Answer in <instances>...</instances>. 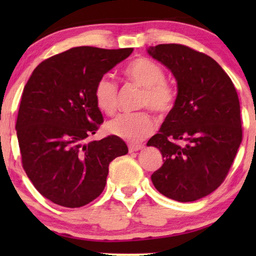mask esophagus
<instances>
[{
    "instance_id": "34e87169",
    "label": "esophagus",
    "mask_w": 256,
    "mask_h": 256,
    "mask_svg": "<svg viewBox=\"0 0 256 256\" xmlns=\"http://www.w3.org/2000/svg\"><path fill=\"white\" fill-rule=\"evenodd\" d=\"M129 152H138V150H141L144 148V146L143 144H129Z\"/></svg>"
}]
</instances>
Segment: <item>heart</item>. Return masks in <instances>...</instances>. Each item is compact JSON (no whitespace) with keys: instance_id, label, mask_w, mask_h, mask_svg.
<instances>
[{"instance_id":"heart-1","label":"heart","mask_w":256,"mask_h":256,"mask_svg":"<svg viewBox=\"0 0 256 256\" xmlns=\"http://www.w3.org/2000/svg\"><path fill=\"white\" fill-rule=\"evenodd\" d=\"M129 80L143 87L140 106L150 107L152 110L164 115L172 110L176 93L174 87L166 82V72L162 66L148 58L141 57L129 62L124 70ZM94 99L100 110L112 114L116 110L118 85L110 76H104L94 87ZM155 122L148 112L122 113L106 124L110 134L126 141L138 142L154 130Z\"/></svg>"}]
</instances>
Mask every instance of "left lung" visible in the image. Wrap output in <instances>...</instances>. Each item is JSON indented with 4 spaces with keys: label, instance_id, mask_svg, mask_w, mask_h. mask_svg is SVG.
<instances>
[{
    "label": "left lung",
    "instance_id": "1",
    "mask_svg": "<svg viewBox=\"0 0 256 256\" xmlns=\"http://www.w3.org/2000/svg\"><path fill=\"white\" fill-rule=\"evenodd\" d=\"M146 52L177 82L172 110L146 143L164 158L152 182L174 200H198L220 186L242 140L236 87L214 59L184 45L160 44Z\"/></svg>",
    "mask_w": 256,
    "mask_h": 256
}]
</instances>
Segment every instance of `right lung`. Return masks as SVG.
I'll use <instances>...</instances> for the list:
<instances>
[{
	"mask_svg": "<svg viewBox=\"0 0 256 256\" xmlns=\"http://www.w3.org/2000/svg\"><path fill=\"white\" fill-rule=\"evenodd\" d=\"M132 52L73 48L42 62L28 80L16 121L22 164L54 204L74 208L99 197L110 163L128 152L118 136L87 138L104 121L94 99L98 80Z\"/></svg>",
	"mask_w": 256,
	"mask_h": 256,
	"instance_id": "obj_1",
	"label": "right lung"
}]
</instances>
